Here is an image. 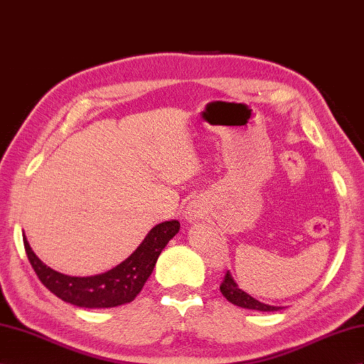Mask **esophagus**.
<instances>
[{"mask_svg":"<svg viewBox=\"0 0 364 364\" xmlns=\"http://www.w3.org/2000/svg\"><path fill=\"white\" fill-rule=\"evenodd\" d=\"M202 213H203L202 206L198 202H190L188 205L185 206L183 215L188 222H194V220H198L199 218H202Z\"/></svg>","mask_w":364,"mask_h":364,"instance_id":"1","label":"esophagus"}]
</instances>
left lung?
Returning <instances> with one entry per match:
<instances>
[{"label":"left lung","instance_id":"left-lung-1","mask_svg":"<svg viewBox=\"0 0 364 364\" xmlns=\"http://www.w3.org/2000/svg\"><path fill=\"white\" fill-rule=\"evenodd\" d=\"M220 292L228 301L235 304V306H240L245 309H254V311H263V312H274V311L282 309V306H271V304L262 303L257 299L251 297L248 292L240 289L237 287V283H235V280L232 279L230 271H227V276H225V280L220 284Z\"/></svg>","mask_w":364,"mask_h":364}]
</instances>
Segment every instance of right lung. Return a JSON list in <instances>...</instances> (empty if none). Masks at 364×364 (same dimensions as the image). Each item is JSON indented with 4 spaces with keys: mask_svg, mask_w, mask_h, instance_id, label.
I'll list each match as a JSON object with an SVG mask.
<instances>
[{
    "mask_svg": "<svg viewBox=\"0 0 364 364\" xmlns=\"http://www.w3.org/2000/svg\"><path fill=\"white\" fill-rule=\"evenodd\" d=\"M181 230L179 220L162 222L153 227L129 257L113 269L90 277L65 276L47 267L32 251L23 235L26 254L44 287L61 300L80 308H114L130 303L144 288L162 250Z\"/></svg>",
    "mask_w": 364,
    "mask_h": 364,
    "instance_id": "1",
    "label": "right lung"
}]
</instances>
